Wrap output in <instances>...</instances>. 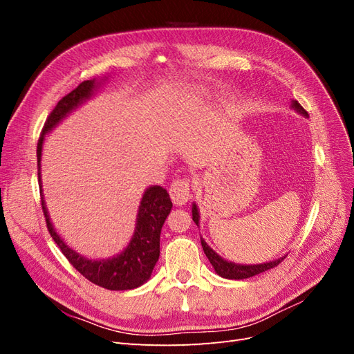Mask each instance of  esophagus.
Masks as SVG:
<instances>
[{
    "instance_id": "1",
    "label": "esophagus",
    "mask_w": 354,
    "mask_h": 354,
    "mask_svg": "<svg viewBox=\"0 0 354 354\" xmlns=\"http://www.w3.org/2000/svg\"><path fill=\"white\" fill-rule=\"evenodd\" d=\"M169 196L176 205H185L190 199V180L189 178H177L171 183Z\"/></svg>"
}]
</instances>
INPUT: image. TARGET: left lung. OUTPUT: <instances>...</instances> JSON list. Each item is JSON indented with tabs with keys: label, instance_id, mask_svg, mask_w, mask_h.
<instances>
[{
	"label": "left lung",
	"instance_id": "left-lung-1",
	"mask_svg": "<svg viewBox=\"0 0 354 354\" xmlns=\"http://www.w3.org/2000/svg\"><path fill=\"white\" fill-rule=\"evenodd\" d=\"M291 108L294 111L299 112V113H303L304 116L308 115L304 111L303 106L299 104L297 100H292ZM192 218H194V221L196 223V226H199V211H198L196 203H194V205H192ZM201 243H202L203 252H205L209 263L214 267V270H216V273L220 274L221 277H226V279H248V277H251V276L260 274V273H263L266 270L273 269V267H276L277 264H279L285 259V257H281V259H277L274 261L263 263V264H248V266L236 264V263H232V261H227V260L221 259V257L216 251L209 248V246L207 245V242L203 241L202 238H201Z\"/></svg>",
	"mask_w": 354,
	"mask_h": 354
}]
</instances>
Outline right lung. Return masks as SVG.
I'll return each instance as SVG.
<instances>
[{
	"label": "right lung",
	"instance_id": "right-lung-1",
	"mask_svg": "<svg viewBox=\"0 0 354 354\" xmlns=\"http://www.w3.org/2000/svg\"><path fill=\"white\" fill-rule=\"evenodd\" d=\"M102 82L95 80H88L81 82L77 88L66 94L57 104L53 112L48 115L47 121L42 128L41 137L37 147V159H38V183L42 195V181H41V155L42 145H44L46 134L50 133L63 118H66L72 111L78 108L85 100H88L97 90ZM42 211H44L47 229L55 239L63 255L68 261L77 269L85 279L99 285L102 288L111 289V291H127L142 286L149 281L152 274L153 267L159 259V238L160 229H162L165 218L173 208V202L169 199L168 192L160 186L147 187L142 198L140 207L137 212V223L133 238L127 248L112 259H100L90 260L85 259L77 251L65 243L57 232L53 227L50 221L48 211L44 199L41 201Z\"/></svg>",
	"mask_w": 354,
	"mask_h": 354
}]
</instances>
